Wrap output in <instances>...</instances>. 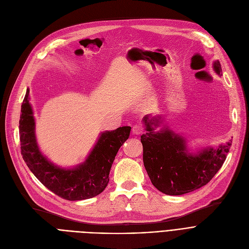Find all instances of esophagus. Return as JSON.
<instances>
[{
  "label": "esophagus",
  "instance_id": "esophagus-1",
  "mask_svg": "<svg viewBox=\"0 0 249 249\" xmlns=\"http://www.w3.org/2000/svg\"><path fill=\"white\" fill-rule=\"evenodd\" d=\"M132 132H133L135 135H140V134H142V133H143V127H142V125H140V124L134 125L133 128H132Z\"/></svg>",
  "mask_w": 249,
  "mask_h": 249
}]
</instances>
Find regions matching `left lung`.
Here are the masks:
<instances>
[{"instance_id":"left-lung-1","label":"left lung","mask_w":249,"mask_h":249,"mask_svg":"<svg viewBox=\"0 0 249 249\" xmlns=\"http://www.w3.org/2000/svg\"><path fill=\"white\" fill-rule=\"evenodd\" d=\"M213 67L218 74L222 73L218 60ZM143 122L147 131L140 139L143 163L152 185L165 195H184L207 185L223 165L231 147L230 140L216 149L210 147L191 153L185 138L168 127L154 131L161 123L160 116H145Z\"/></svg>"}]
</instances>
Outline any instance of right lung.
<instances>
[{
    "label": "right lung",
    "mask_w": 249,
    "mask_h": 249,
    "mask_svg": "<svg viewBox=\"0 0 249 249\" xmlns=\"http://www.w3.org/2000/svg\"><path fill=\"white\" fill-rule=\"evenodd\" d=\"M130 130V126H123L101 133L84 163L73 168H61L50 162L39 150L27 89L19 121L21 154L33 175L49 191L69 201L86 200L96 197L106 189L115 156L128 139Z\"/></svg>",
    "instance_id": "right-lung-1"
}]
</instances>
